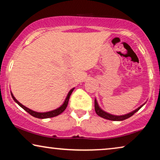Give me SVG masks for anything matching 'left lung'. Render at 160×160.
<instances>
[{
	"label": "left lung",
	"instance_id": "left-lung-1",
	"mask_svg": "<svg viewBox=\"0 0 160 160\" xmlns=\"http://www.w3.org/2000/svg\"><path fill=\"white\" fill-rule=\"evenodd\" d=\"M144 104L141 105V106L135 109V110L131 111V112H130L129 113H127V114L121 115V116H116V115L111 114V113H107L105 111L102 110V109L100 108V107L99 106V105H98V103L97 100H96V98H95V110L96 113H97L99 117L104 118V119H106L111 120V121H123V120L127 119H128V118H130V117H132V116L135 113H136L137 111L143 106Z\"/></svg>",
	"mask_w": 160,
	"mask_h": 160
}]
</instances>
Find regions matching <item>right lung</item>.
Returning <instances> with one entry per match:
<instances>
[{
	"mask_svg": "<svg viewBox=\"0 0 160 160\" xmlns=\"http://www.w3.org/2000/svg\"><path fill=\"white\" fill-rule=\"evenodd\" d=\"M73 89H74V88L71 89V90L69 91V92L68 93V95H67L66 98H65L64 102H63V103L61 105V106L59 107V108L54 109V110L47 111V112H37V111H32V110H31V109L27 108V107L23 106L22 104L20 103V102H19L18 100H17L16 98H14V96L12 94V92H11V95H12V97L13 98V100H14V101L16 102L19 106L22 107V108L24 110L27 111L28 113H30V114L32 116V117H34L36 118H38V119H47V118H52V117H57V116L60 115V113H62L63 111L65 110V108H67L68 103V100H69L70 96H71V93L73 92Z\"/></svg>",
	"mask_w": 160,
	"mask_h": 160,
	"instance_id": "add662e5",
	"label": "right lung"
}]
</instances>
